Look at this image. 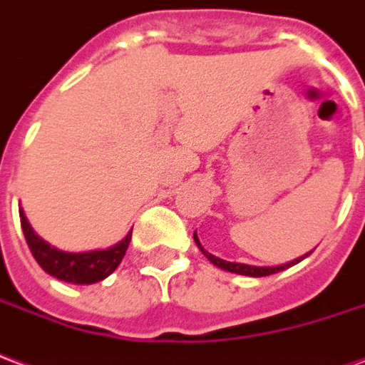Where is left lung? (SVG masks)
I'll return each instance as SVG.
<instances>
[{"mask_svg":"<svg viewBox=\"0 0 365 365\" xmlns=\"http://www.w3.org/2000/svg\"><path fill=\"white\" fill-rule=\"evenodd\" d=\"M194 243L198 245V249L204 252V257L214 264V267L222 268V270H227V272H233V274H243V276H255V278H259V276H270V274H276L280 272V270H286V268L294 267L297 262H302L303 259H307L311 255V251L307 255H303L299 259H294L286 262V264H278V267H252V264H243V262H230V260H223L220 257H215L212 252H208L204 247L200 245V239L196 235V231H194Z\"/></svg>","mask_w":365,"mask_h":365,"instance_id":"8db88e82","label":"left lung"}]
</instances>
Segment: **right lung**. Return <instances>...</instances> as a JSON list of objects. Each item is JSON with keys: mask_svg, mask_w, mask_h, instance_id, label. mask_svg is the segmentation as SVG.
Segmentation results:
<instances>
[{"mask_svg": "<svg viewBox=\"0 0 365 365\" xmlns=\"http://www.w3.org/2000/svg\"><path fill=\"white\" fill-rule=\"evenodd\" d=\"M19 215H21V227L25 233L26 245H29L36 262L42 267V270L58 278V280L77 284V286L95 284V282L105 280L106 276H110L124 259L130 239H132V231H130L122 241H118L113 247H106V249L85 252L62 251V249H56L54 245L46 243L44 239L34 233L23 208H19Z\"/></svg>", "mask_w": 365, "mask_h": 365, "instance_id": "1", "label": "right lung"}]
</instances>
